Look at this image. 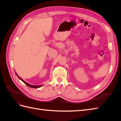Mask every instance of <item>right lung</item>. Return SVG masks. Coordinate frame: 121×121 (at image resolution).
Here are the masks:
<instances>
[{"label":"right lung","instance_id":"right-lung-1","mask_svg":"<svg viewBox=\"0 0 121 121\" xmlns=\"http://www.w3.org/2000/svg\"><path fill=\"white\" fill-rule=\"evenodd\" d=\"M16 75H17V77L19 78L22 81H23L26 85H27L28 87H31V88H40V87H42V85H39V86H35V85H31V84H29V83H27V82H26L24 80H23L22 79L21 77H20L17 75V73H16Z\"/></svg>","mask_w":121,"mask_h":121}]
</instances>
